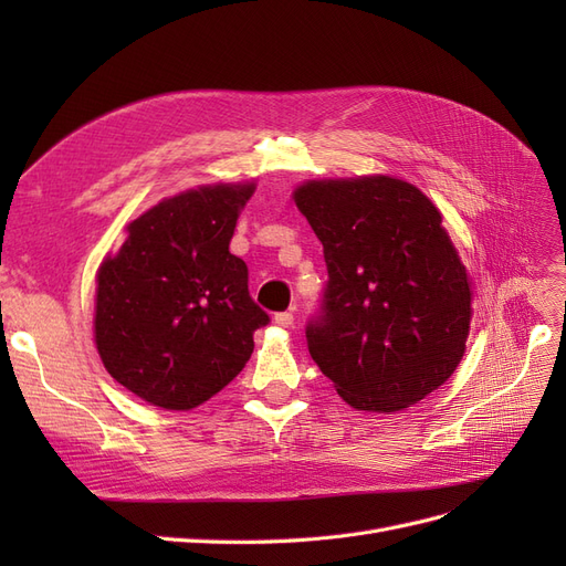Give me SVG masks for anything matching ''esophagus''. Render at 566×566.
Instances as JSON below:
<instances>
[{
  "label": "esophagus",
  "instance_id": "obj_1",
  "mask_svg": "<svg viewBox=\"0 0 566 566\" xmlns=\"http://www.w3.org/2000/svg\"><path fill=\"white\" fill-rule=\"evenodd\" d=\"M276 323L283 325V328H290V325L295 323V316H293V312H279L276 314Z\"/></svg>",
  "mask_w": 566,
  "mask_h": 566
}]
</instances>
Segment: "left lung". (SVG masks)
Listing matches in <instances>:
<instances>
[{
  "label": "left lung",
  "instance_id": "left-lung-1",
  "mask_svg": "<svg viewBox=\"0 0 566 566\" xmlns=\"http://www.w3.org/2000/svg\"><path fill=\"white\" fill-rule=\"evenodd\" d=\"M300 212L323 243L328 283L306 347L349 406L394 413L439 389L470 333V283L441 214L391 177L310 181Z\"/></svg>",
  "mask_w": 566,
  "mask_h": 566
}]
</instances>
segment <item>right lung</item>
<instances>
[{
    "label": "right lung",
    "instance_id": "right-lung-1",
    "mask_svg": "<svg viewBox=\"0 0 566 566\" xmlns=\"http://www.w3.org/2000/svg\"><path fill=\"white\" fill-rule=\"evenodd\" d=\"M254 186H202L127 227L96 276V347L106 370L144 401L188 410L243 370L252 333L271 318L229 252Z\"/></svg>",
    "mask_w": 566,
    "mask_h": 566
}]
</instances>
